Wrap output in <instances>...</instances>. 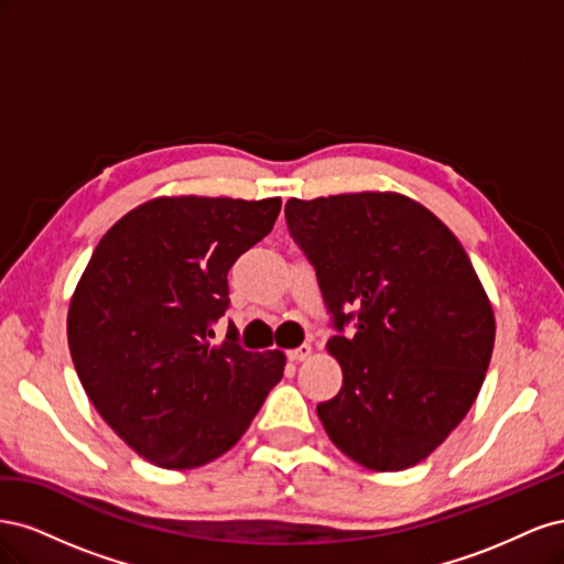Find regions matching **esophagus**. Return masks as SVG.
<instances>
[{
  "label": "esophagus",
  "instance_id": "34e87169",
  "mask_svg": "<svg viewBox=\"0 0 564 564\" xmlns=\"http://www.w3.org/2000/svg\"><path fill=\"white\" fill-rule=\"evenodd\" d=\"M311 352H313V348L308 344H303V346H299L294 350H289L286 357H289V362H305L311 357Z\"/></svg>",
  "mask_w": 564,
  "mask_h": 564
}]
</instances>
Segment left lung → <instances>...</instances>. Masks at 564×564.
Listing matches in <instances>:
<instances>
[{"mask_svg":"<svg viewBox=\"0 0 564 564\" xmlns=\"http://www.w3.org/2000/svg\"><path fill=\"white\" fill-rule=\"evenodd\" d=\"M344 369L317 404L334 445L369 470L416 466L464 421L494 348V313L468 253L437 216L395 193L289 199ZM354 324L355 335L345 327Z\"/></svg>","mask_w":564,"mask_h":564,"instance_id":"1","label":"left lung"}]
</instances>
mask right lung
<instances>
[{
	"label": "right lung",
	"instance_id": "1",
	"mask_svg": "<svg viewBox=\"0 0 564 564\" xmlns=\"http://www.w3.org/2000/svg\"><path fill=\"white\" fill-rule=\"evenodd\" d=\"M272 199L160 197L104 235L75 289L67 344L89 400L160 468L226 454L284 371L280 350L249 352L230 322L228 270L272 230Z\"/></svg>",
	"mask_w": 564,
	"mask_h": 564
}]
</instances>
